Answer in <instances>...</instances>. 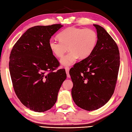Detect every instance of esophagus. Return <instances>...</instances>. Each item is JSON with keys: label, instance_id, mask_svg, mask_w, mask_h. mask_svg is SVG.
Instances as JSON below:
<instances>
[{"label": "esophagus", "instance_id": "esophagus-1", "mask_svg": "<svg viewBox=\"0 0 132 132\" xmlns=\"http://www.w3.org/2000/svg\"><path fill=\"white\" fill-rule=\"evenodd\" d=\"M69 69L70 68H69V67H65V70H66V74H67V76H68V78L70 77V75L69 74Z\"/></svg>", "mask_w": 132, "mask_h": 132}]
</instances>
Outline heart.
<instances>
[{
	"instance_id": "b5f03b06",
	"label": "heart",
	"mask_w": 132,
	"mask_h": 132,
	"mask_svg": "<svg viewBox=\"0 0 132 132\" xmlns=\"http://www.w3.org/2000/svg\"><path fill=\"white\" fill-rule=\"evenodd\" d=\"M59 41L51 40L49 47L56 57H61L68 49L69 52L61 59L64 66H69L78 57L84 59L90 56L96 46L98 35L90 28L69 27L57 35Z\"/></svg>"
}]
</instances>
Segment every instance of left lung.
Masks as SVG:
<instances>
[{
	"instance_id": "left-lung-1",
	"label": "left lung",
	"mask_w": 132,
	"mask_h": 132,
	"mask_svg": "<svg viewBox=\"0 0 132 132\" xmlns=\"http://www.w3.org/2000/svg\"><path fill=\"white\" fill-rule=\"evenodd\" d=\"M98 41L88 57L75 64L69 74L71 95L78 106L87 111L104 106L114 93L120 65L118 45L105 29L94 24Z\"/></svg>"
}]
</instances>
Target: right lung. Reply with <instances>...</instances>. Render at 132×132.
Wrapping results in <instances>:
<instances>
[{
	"instance_id": "obj_1",
	"label": "right lung",
	"mask_w": 132,
	"mask_h": 132,
	"mask_svg": "<svg viewBox=\"0 0 132 132\" xmlns=\"http://www.w3.org/2000/svg\"><path fill=\"white\" fill-rule=\"evenodd\" d=\"M63 26H37L28 29L11 51L9 70L14 92L27 108L38 112L50 109L66 79L65 69L49 47L51 37Z\"/></svg>"
}]
</instances>
